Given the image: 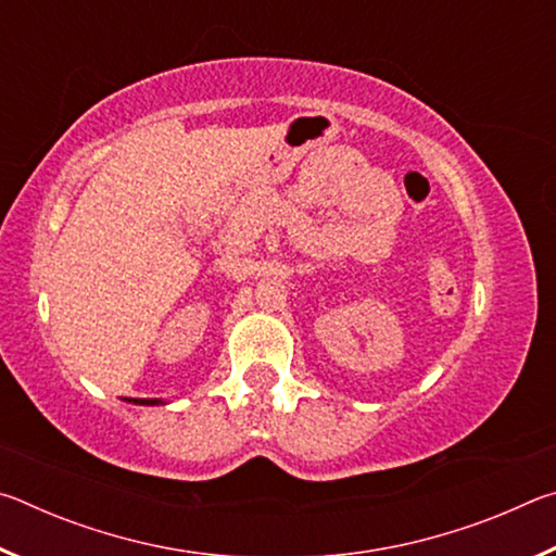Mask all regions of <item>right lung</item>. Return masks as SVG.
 I'll list each match as a JSON object with an SVG mask.
<instances>
[{
    "mask_svg": "<svg viewBox=\"0 0 556 556\" xmlns=\"http://www.w3.org/2000/svg\"><path fill=\"white\" fill-rule=\"evenodd\" d=\"M131 404H147V407H156V404H166L164 400H127Z\"/></svg>",
    "mask_w": 556,
    "mask_h": 556,
    "instance_id": "1",
    "label": "right lung"
}]
</instances>
